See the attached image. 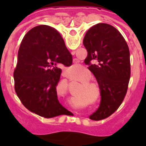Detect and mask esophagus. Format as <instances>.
<instances>
[{
	"instance_id": "34e87169",
	"label": "esophagus",
	"mask_w": 146,
	"mask_h": 146,
	"mask_svg": "<svg viewBox=\"0 0 146 146\" xmlns=\"http://www.w3.org/2000/svg\"><path fill=\"white\" fill-rule=\"evenodd\" d=\"M71 53H72V55H74V54H75V52H74V51H72Z\"/></svg>"
}]
</instances>
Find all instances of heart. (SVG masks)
<instances>
[{
	"instance_id": "heart-1",
	"label": "heart",
	"mask_w": 146,
	"mask_h": 146,
	"mask_svg": "<svg viewBox=\"0 0 146 146\" xmlns=\"http://www.w3.org/2000/svg\"><path fill=\"white\" fill-rule=\"evenodd\" d=\"M72 67H73V68H74V69H75V68H79L80 66H79V65H77V64H74V65H72ZM91 82H90V83H91Z\"/></svg>"
}]
</instances>
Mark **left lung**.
Listing matches in <instances>:
<instances>
[{
	"mask_svg": "<svg viewBox=\"0 0 146 146\" xmlns=\"http://www.w3.org/2000/svg\"><path fill=\"white\" fill-rule=\"evenodd\" d=\"M83 44L88 51L85 63L96 77L101 94L99 107L89 118L99 121L113 114L124 99L131 72L129 50L121 33L106 23L89 28Z\"/></svg>",
	"mask_w": 146,
	"mask_h": 146,
	"instance_id": "left-lung-1",
	"label": "left lung"
}]
</instances>
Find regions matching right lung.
I'll return each mask as SVG.
<instances>
[{"instance_id":"1","label":"right lung","mask_w":146,"mask_h":146,"mask_svg":"<svg viewBox=\"0 0 146 146\" xmlns=\"http://www.w3.org/2000/svg\"><path fill=\"white\" fill-rule=\"evenodd\" d=\"M14 72L15 89L30 111L50 118L69 113L58 99L60 64L69 66L72 54L57 30L38 25L25 34L18 50Z\"/></svg>"}]
</instances>
